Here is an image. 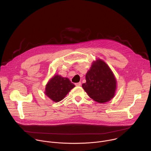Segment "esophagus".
<instances>
[{"mask_svg": "<svg viewBox=\"0 0 151 151\" xmlns=\"http://www.w3.org/2000/svg\"><path fill=\"white\" fill-rule=\"evenodd\" d=\"M81 82H78V83H75V85H76V86H81Z\"/></svg>", "mask_w": 151, "mask_h": 151, "instance_id": "34e87169", "label": "esophagus"}]
</instances>
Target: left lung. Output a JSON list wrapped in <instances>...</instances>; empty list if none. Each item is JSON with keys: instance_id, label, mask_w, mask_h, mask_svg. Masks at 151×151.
I'll use <instances>...</instances> for the list:
<instances>
[{"instance_id": "8db88e82", "label": "left lung", "mask_w": 151, "mask_h": 151, "mask_svg": "<svg viewBox=\"0 0 151 151\" xmlns=\"http://www.w3.org/2000/svg\"><path fill=\"white\" fill-rule=\"evenodd\" d=\"M85 79L86 82L82 87L96 101L105 103L114 97L116 80L111 69L103 60L98 59L93 63Z\"/></svg>"}]
</instances>
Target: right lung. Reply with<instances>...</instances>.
I'll return each instance as SVG.
<instances>
[{
	"mask_svg": "<svg viewBox=\"0 0 151 151\" xmlns=\"http://www.w3.org/2000/svg\"><path fill=\"white\" fill-rule=\"evenodd\" d=\"M75 87V85L68 78L56 75L47 83L45 94L52 101L58 102Z\"/></svg>",
	"mask_w": 151,
	"mask_h": 151,
	"instance_id": "add662e5",
	"label": "right lung"
}]
</instances>
